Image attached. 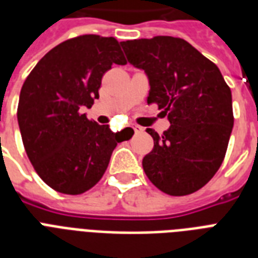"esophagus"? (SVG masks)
<instances>
[{"instance_id":"34e87169","label":"esophagus","mask_w":258,"mask_h":258,"mask_svg":"<svg viewBox=\"0 0 258 258\" xmlns=\"http://www.w3.org/2000/svg\"><path fill=\"white\" fill-rule=\"evenodd\" d=\"M134 128V131H135V133H142V131H143V127H141V125H134L133 127Z\"/></svg>"}]
</instances>
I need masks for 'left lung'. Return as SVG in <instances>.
<instances>
[{"label":"left lung","instance_id":"8db88e82","mask_svg":"<svg viewBox=\"0 0 258 258\" xmlns=\"http://www.w3.org/2000/svg\"><path fill=\"white\" fill-rule=\"evenodd\" d=\"M127 60L150 80L147 104L167 115L170 128H153L154 149L143 170L154 186L174 197L204 187L224 162L233 130L232 92L213 61L171 36L121 41Z\"/></svg>","mask_w":258,"mask_h":258}]
</instances>
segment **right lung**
Wrapping results in <instances>:
<instances>
[{"label":"right lung","mask_w":258,"mask_h":258,"mask_svg":"<svg viewBox=\"0 0 258 258\" xmlns=\"http://www.w3.org/2000/svg\"><path fill=\"white\" fill-rule=\"evenodd\" d=\"M115 37L82 34L50 49L22 84L17 119L33 169L49 187L78 196L104 175L124 139L82 113L99 99L112 64L124 66Z\"/></svg>","instance_id":"1"}]
</instances>
